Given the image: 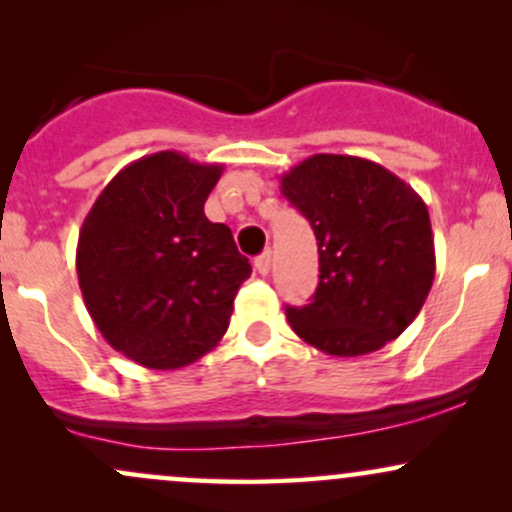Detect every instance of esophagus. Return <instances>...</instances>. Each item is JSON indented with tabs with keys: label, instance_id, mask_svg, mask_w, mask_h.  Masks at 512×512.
Masks as SVG:
<instances>
[{
	"label": "esophagus",
	"instance_id": "1",
	"mask_svg": "<svg viewBox=\"0 0 512 512\" xmlns=\"http://www.w3.org/2000/svg\"><path fill=\"white\" fill-rule=\"evenodd\" d=\"M255 269H257V272H260L262 276H267L269 269H272V252L264 250L262 255H257V257H255Z\"/></svg>",
	"mask_w": 512,
	"mask_h": 512
}]
</instances>
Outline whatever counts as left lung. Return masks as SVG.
Returning a JSON list of instances; mask_svg holds the SVG:
<instances>
[{
	"label": "left lung",
	"instance_id": "left-lung-1",
	"mask_svg": "<svg viewBox=\"0 0 512 512\" xmlns=\"http://www.w3.org/2000/svg\"><path fill=\"white\" fill-rule=\"evenodd\" d=\"M281 195L310 221L320 255L313 301L286 308L293 332L330 356H363L397 339L436 274L424 199L380 163L342 154L293 166Z\"/></svg>",
	"mask_w": 512,
	"mask_h": 512
}]
</instances>
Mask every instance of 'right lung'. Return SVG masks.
Segmentation results:
<instances>
[{"label": "right lung", "instance_id": "right-lung-1", "mask_svg": "<svg viewBox=\"0 0 512 512\" xmlns=\"http://www.w3.org/2000/svg\"><path fill=\"white\" fill-rule=\"evenodd\" d=\"M223 166L158 151L98 195L76 245L81 296L105 342L134 363L173 370L221 342L252 267L204 202Z\"/></svg>", "mask_w": 512, "mask_h": 512}]
</instances>
